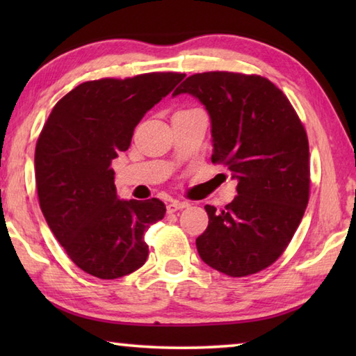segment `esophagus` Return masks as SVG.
<instances>
[{
	"label": "esophagus",
	"instance_id": "obj_1",
	"mask_svg": "<svg viewBox=\"0 0 356 356\" xmlns=\"http://www.w3.org/2000/svg\"><path fill=\"white\" fill-rule=\"evenodd\" d=\"M190 207L188 202H182V201H172L168 204V213H174L177 212V210H182V209H186Z\"/></svg>",
	"mask_w": 356,
	"mask_h": 356
}]
</instances>
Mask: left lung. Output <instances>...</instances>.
Masks as SVG:
<instances>
[{
	"instance_id": "left-lung-1",
	"label": "left lung",
	"mask_w": 356,
	"mask_h": 356,
	"mask_svg": "<svg viewBox=\"0 0 356 356\" xmlns=\"http://www.w3.org/2000/svg\"><path fill=\"white\" fill-rule=\"evenodd\" d=\"M206 106L213 163L237 180L222 210L206 206L209 226L196 238L204 262L227 276L261 272L291 242L309 200V144L291 102L261 75L204 72L172 95Z\"/></svg>"
}]
</instances>
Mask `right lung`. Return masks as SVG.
Segmentation results:
<instances>
[{"instance_id": "add662e5", "label": "right lung", "mask_w": 356, "mask_h": 356, "mask_svg": "<svg viewBox=\"0 0 356 356\" xmlns=\"http://www.w3.org/2000/svg\"><path fill=\"white\" fill-rule=\"evenodd\" d=\"M184 74L154 72L81 83L58 102L35 144L40 210L67 256L100 280L130 275L149 256L144 232L166 213L156 197L119 200L111 161Z\"/></svg>"}]
</instances>
